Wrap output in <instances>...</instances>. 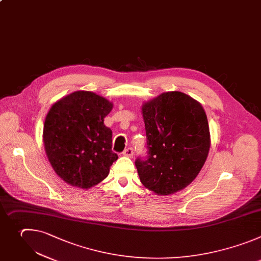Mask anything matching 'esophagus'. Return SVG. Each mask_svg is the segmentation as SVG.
<instances>
[{
    "mask_svg": "<svg viewBox=\"0 0 261 261\" xmlns=\"http://www.w3.org/2000/svg\"><path fill=\"white\" fill-rule=\"evenodd\" d=\"M134 149L132 148V147H128V148H126L124 151H123V155L124 156H127V158H133V155H134Z\"/></svg>",
    "mask_w": 261,
    "mask_h": 261,
    "instance_id": "1",
    "label": "esophagus"
}]
</instances>
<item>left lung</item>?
<instances>
[{
  "mask_svg": "<svg viewBox=\"0 0 261 261\" xmlns=\"http://www.w3.org/2000/svg\"><path fill=\"white\" fill-rule=\"evenodd\" d=\"M147 156L135 162L142 184L159 195L189 185L210 149V130L201 105L180 91L165 92L142 107Z\"/></svg>",
  "mask_w": 261,
  "mask_h": 261,
  "instance_id": "8db88e82",
  "label": "left lung"
}]
</instances>
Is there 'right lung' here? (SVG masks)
Listing matches in <instances>:
<instances>
[{"mask_svg":"<svg viewBox=\"0 0 261 261\" xmlns=\"http://www.w3.org/2000/svg\"><path fill=\"white\" fill-rule=\"evenodd\" d=\"M112 102L90 91H75L49 110L43 128L47 158L68 184L87 189L105 179L118 155L112 130L103 124Z\"/></svg>","mask_w":261,"mask_h":261,"instance_id":"right-lung-1","label":"right lung"}]
</instances>
